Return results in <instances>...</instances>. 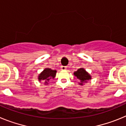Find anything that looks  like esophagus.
<instances>
[{
    "mask_svg": "<svg viewBox=\"0 0 126 126\" xmlns=\"http://www.w3.org/2000/svg\"><path fill=\"white\" fill-rule=\"evenodd\" d=\"M67 67L65 66H62L61 67V69L63 70V71H64V70H66Z\"/></svg>",
    "mask_w": 126,
    "mask_h": 126,
    "instance_id": "34e87169",
    "label": "esophagus"
}]
</instances>
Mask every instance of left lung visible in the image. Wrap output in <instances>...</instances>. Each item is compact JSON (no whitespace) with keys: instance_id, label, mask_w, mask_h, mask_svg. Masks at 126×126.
Returning a JSON list of instances; mask_svg holds the SVG:
<instances>
[{"instance_id":"1","label":"left lung","mask_w":126,"mask_h":126,"mask_svg":"<svg viewBox=\"0 0 126 126\" xmlns=\"http://www.w3.org/2000/svg\"><path fill=\"white\" fill-rule=\"evenodd\" d=\"M74 75L80 81V85H83V83H86L88 80L92 79V76L83 68H80L74 73Z\"/></svg>"}]
</instances>
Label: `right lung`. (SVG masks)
I'll return each mask as SVG.
<instances>
[{
    "mask_svg": "<svg viewBox=\"0 0 126 126\" xmlns=\"http://www.w3.org/2000/svg\"><path fill=\"white\" fill-rule=\"evenodd\" d=\"M56 70H52L50 68H45L38 76V80L40 81H43L45 84H47L48 81L51 79H53L56 75Z\"/></svg>",
    "mask_w": 126,
    "mask_h": 126,
    "instance_id": "obj_1",
    "label": "right lung"
}]
</instances>
